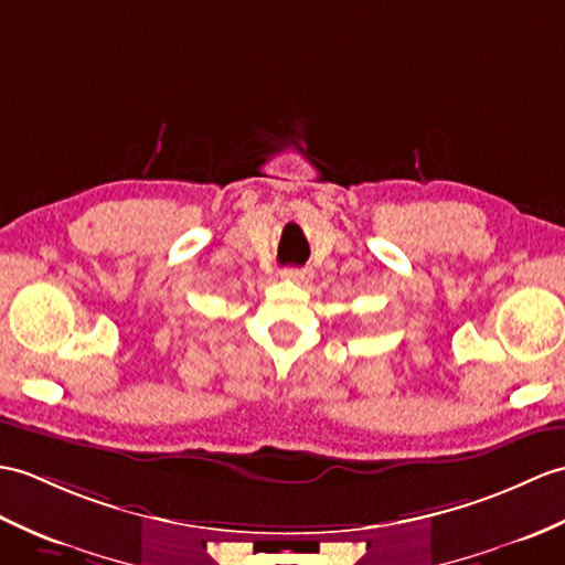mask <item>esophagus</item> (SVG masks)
<instances>
[{
  "label": "esophagus",
  "mask_w": 565,
  "mask_h": 565,
  "mask_svg": "<svg viewBox=\"0 0 565 565\" xmlns=\"http://www.w3.org/2000/svg\"><path fill=\"white\" fill-rule=\"evenodd\" d=\"M281 274H284V279L294 281V284H308L312 279V271L310 269H300V267H288Z\"/></svg>",
  "instance_id": "obj_1"
}]
</instances>
